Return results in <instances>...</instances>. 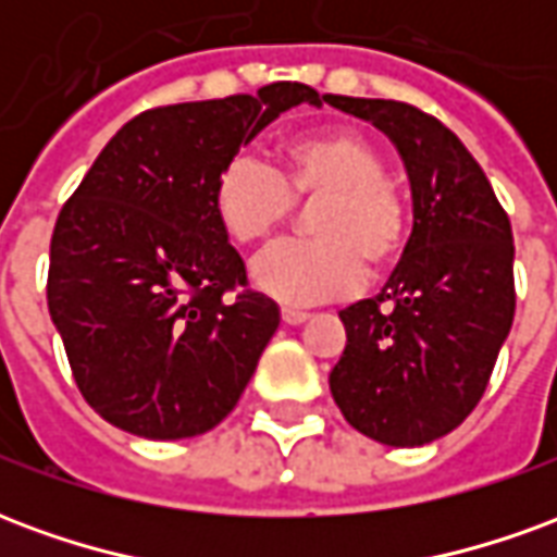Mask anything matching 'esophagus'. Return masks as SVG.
Listing matches in <instances>:
<instances>
[{
  "instance_id": "obj_1",
  "label": "esophagus",
  "mask_w": 557,
  "mask_h": 557,
  "mask_svg": "<svg viewBox=\"0 0 557 557\" xmlns=\"http://www.w3.org/2000/svg\"><path fill=\"white\" fill-rule=\"evenodd\" d=\"M307 319H310V313H307V310H292V307H286V310H283V322H286V325H304Z\"/></svg>"
}]
</instances>
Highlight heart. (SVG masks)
<instances>
[{"label": "heart", "instance_id": "heart-1", "mask_svg": "<svg viewBox=\"0 0 557 557\" xmlns=\"http://www.w3.org/2000/svg\"><path fill=\"white\" fill-rule=\"evenodd\" d=\"M277 170L250 154L223 163L211 187V211L238 247H259L307 211V242L277 244L259 256L253 286L283 304H322L349 295L361 277L399 265L411 238V211L373 139L349 127L298 137L280 148Z\"/></svg>", "mask_w": 557, "mask_h": 557}]
</instances>
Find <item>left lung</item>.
Masks as SVG:
<instances>
[{"label":"left lung","mask_w":557,"mask_h":557,"mask_svg":"<svg viewBox=\"0 0 557 557\" xmlns=\"http://www.w3.org/2000/svg\"><path fill=\"white\" fill-rule=\"evenodd\" d=\"M397 146L411 184L409 247L385 289L339 310L331 370L343 418L373 442L420 447L456 430L490 385L516 313L513 232L450 127L403 101L325 95Z\"/></svg>","instance_id":"obj_1"}]
</instances>
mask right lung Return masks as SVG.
Listing matches in <instances>:
<instances>
[{"label": "right lung", "mask_w": 557, "mask_h": 557, "mask_svg": "<svg viewBox=\"0 0 557 557\" xmlns=\"http://www.w3.org/2000/svg\"><path fill=\"white\" fill-rule=\"evenodd\" d=\"M298 103L304 83L146 110L115 134L55 220L47 307L79 394L154 442L214 430L280 325L214 220L223 163ZM239 289L232 299L230 290Z\"/></svg>", "instance_id": "right-lung-1"}]
</instances>
